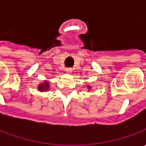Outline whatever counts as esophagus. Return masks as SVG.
<instances>
[{"label": "esophagus", "instance_id": "esophagus-1", "mask_svg": "<svg viewBox=\"0 0 146 146\" xmlns=\"http://www.w3.org/2000/svg\"><path fill=\"white\" fill-rule=\"evenodd\" d=\"M65 70H66L67 73H71V72H72V68H67Z\"/></svg>", "mask_w": 146, "mask_h": 146}]
</instances>
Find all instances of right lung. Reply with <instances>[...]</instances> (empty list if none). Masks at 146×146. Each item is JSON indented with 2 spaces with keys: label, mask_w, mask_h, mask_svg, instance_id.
Listing matches in <instances>:
<instances>
[{
  "label": "right lung",
  "mask_w": 146,
  "mask_h": 146,
  "mask_svg": "<svg viewBox=\"0 0 146 146\" xmlns=\"http://www.w3.org/2000/svg\"><path fill=\"white\" fill-rule=\"evenodd\" d=\"M48 88V84L47 82H44V84H42V85H40L39 88V90H41V91L47 90Z\"/></svg>",
  "instance_id": "add662e5"
}]
</instances>
